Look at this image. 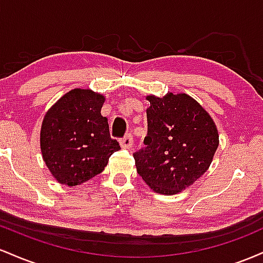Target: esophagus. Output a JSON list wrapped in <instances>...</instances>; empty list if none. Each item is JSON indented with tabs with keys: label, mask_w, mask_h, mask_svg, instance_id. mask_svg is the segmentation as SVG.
<instances>
[{
	"label": "esophagus",
	"mask_w": 263,
	"mask_h": 263,
	"mask_svg": "<svg viewBox=\"0 0 263 263\" xmlns=\"http://www.w3.org/2000/svg\"><path fill=\"white\" fill-rule=\"evenodd\" d=\"M120 144H121L122 148H131L132 144H134V137L131 134H127L125 137H122L120 140Z\"/></svg>",
	"instance_id": "1"
}]
</instances>
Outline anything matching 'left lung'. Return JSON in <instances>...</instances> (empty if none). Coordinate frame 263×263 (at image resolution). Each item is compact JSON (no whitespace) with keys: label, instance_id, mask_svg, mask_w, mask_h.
<instances>
[{"label":"left lung","instance_id":"1","mask_svg":"<svg viewBox=\"0 0 263 263\" xmlns=\"http://www.w3.org/2000/svg\"><path fill=\"white\" fill-rule=\"evenodd\" d=\"M147 136L134 153L137 173L151 189L173 195L209 168L219 135L209 114L186 93L147 96Z\"/></svg>","mask_w":263,"mask_h":263}]
</instances>
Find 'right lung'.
Here are the masks:
<instances>
[{"label": "right lung", "mask_w": 263, "mask_h": 263, "mask_svg": "<svg viewBox=\"0 0 263 263\" xmlns=\"http://www.w3.org/2000/svg\"><path fill=\"white\" fill-rule=\"evenodd\" d=\"M105 98L91 90L74 89L45 115L41 129L43 159L59 183L78 185L100 174L119 151L101 115Z\"/></svg>", "instance_id": "obj_1"}]
</instances>
